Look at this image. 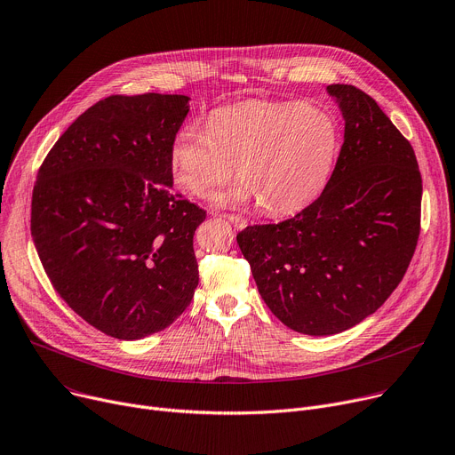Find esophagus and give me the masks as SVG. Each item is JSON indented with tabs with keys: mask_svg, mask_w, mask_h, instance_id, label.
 Returning <instances> with one entry per match:
<instances>
[{
	"mask_svg": "<svg viewBox=\"0 0 455 455\" xmlns=\"http://www.w3.org/2000/svg\"><path fill=\"white\" fill-rule=\"evenodd\" d=\"M224 219H228L235 228H238V229H243L248 226V220L243 219V217H240V215H224Z\"/></svg>",
	"mask_w": 455,
	"mask_h": 455,
	"instance_id": "obj_1",
	"label": "esophagus"
}]
</instances>
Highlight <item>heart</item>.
Wrapping results in <instances>:
<instances>
[{
	"mask_svg": "<svg viewBox=\"0 0 455 455\" xmlns=\"http://www.w3.org/2000/svg\"><path fill=\"white\" fill-rule=\"evenodd\" d=\"M339 148L333 115L309 101H246L215 111L207 127L184 125L171 146L177 184L204 195L236 174L238 186L213 196L235 205L259 200L269 215H293L319 196Z\"/></svg>",
	"mask_w": 455,
	"mask_h": 455,
	"instance_id": "1",
	"label": "heart"
}]
</instances>
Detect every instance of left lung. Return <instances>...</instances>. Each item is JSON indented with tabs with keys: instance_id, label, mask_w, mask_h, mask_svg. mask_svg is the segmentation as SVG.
<instances>
[{
	"instance_id": "obj_1",
	"label": "left lung",
	"mask_w": 455,
	"mask_h": 455,
	"mask_svg": "<svg viewBox=\"0 0 455 455\" xmlns=\"http://www.w3.org/2000/svg\"><path fill=\"white\" fill-rule=\"evenodd\" d=\"M344 142L321 196L281 224L236 235L273 315L304 335L354 328L399 286L421 224L423 182L408 140L354 85L326 87Z\"/></svg>"
}]
</instances>
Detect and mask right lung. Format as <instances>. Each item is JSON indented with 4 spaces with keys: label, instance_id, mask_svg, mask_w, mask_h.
Segmentation results:
<instances>
[{
    "label": "right lung",
    "instance_id": "obj_1",
    "mask_svg": "<svg viewBox=\"0 0 455 455\" xmlns=\"http://www.w3.org/2000/svg\"><path fill=\"white\" fill-rule=\"evenodd\" d=\"M189 96H109L80 115L40 167L30 233L54 290L96 330H165L198 286L205 212L172 193L171 146Z\"/></svg>",
    "mask_w": 455,
    "mask_h": 455
}]
</instances>
